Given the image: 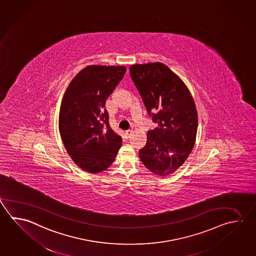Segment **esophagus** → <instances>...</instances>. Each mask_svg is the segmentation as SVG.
Here are the masks:
<instances>
[{"instance_id": "1", "label": "esophagus", "mask_w": 256, "mask_h": 256, "mask_svg": "<svg viewBox=\"0 0 256 256\" xmlns=\"http://www.w3.org/2000/svg\"><path fill=\"white\" fill-rule=\"evenodd\" d=\"M131 133H132V130H126V132H125L126 138H130V136Z\"/></svg>"}]
</instances>
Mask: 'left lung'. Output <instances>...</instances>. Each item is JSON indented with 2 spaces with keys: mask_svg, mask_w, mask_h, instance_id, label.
Returning <instances> with one entry per match:
<instances>
[{
  "mask_svg": "<svg viewBox=\"0 0 256 256\" xmlns=\"http://www.w3.org/2000/svg\"><path fill=\"white\" fill-rule=\"evenodd\" d=\"M130 72L148 115L158 124L148 132L140 160L154 174H171L188 158L196 142L198 112L193 98L163 63L135 64Z\"/></svg>",
  "mask_w": 256,
  "mask_h": 256,
  "instance_id": "left-lung-1",
  "label": "left lung"
}]
</instances>
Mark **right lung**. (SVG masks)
Returning a JSON list of instances; mask_svg holds the SVG:
<instances>
[{"label":"right lung","instance_id":"1","mask_svg":"<svg viewBox=\"0 0 256 256\" xmlns=\"http://www.w3.org/2000/svg\"><path fill=\"white\" fill-rule=\"evenodd\" d=\"M124 66L90 65L78 73L63 96L58 130L68 153L90 173L106 170L122 138L110 125L106 100L124 77Z\"/></svg>","mask_w":256,"mask_h":256}]
</instances>
